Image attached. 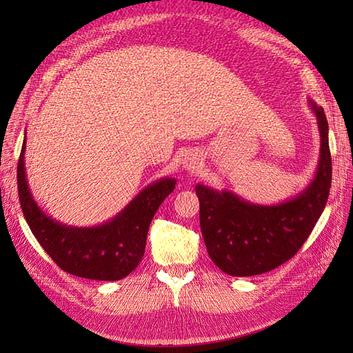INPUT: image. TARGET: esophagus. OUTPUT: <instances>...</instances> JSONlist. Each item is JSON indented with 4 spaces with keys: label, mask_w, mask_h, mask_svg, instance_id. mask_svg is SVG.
Returning <instances> with one entry per match:
<instances>
[{
    "label": "esophagus",
    "mask_w": 353,
    "mask_h": 353,
    "mask_svg": "<svg viewBox=\"0 0 353 353\" xmlns=\"http://www.w3.org/2000/svg\"><path fill=\"white\" fill-rule=\"evenodd\" d=\"M183 167L190 171H197L200 168V159L197 154L190 153L183 157Z\"/></svg>",
    "instance_id": "esophagus-1"
}]
</instances>
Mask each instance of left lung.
<instances>
[{"label": "left lung", "mask_w": 353, "mask_h": 353, "mask_svg": "<svg viewBox=\"0 0 353 353\" xmlns=\"http://www.w3.org/2000/svg\"><path fill=\"white\" fill-rule=\"evenodd\" d=\"M311 109L320 132V161L312 182L299 196L262 206L229 191L196 186L206 250L224 273L244 277L282 265L299 252L323 212L332 179L329 127L323 108L311 101Z\"/></svg>", "instance_id": "left-lung-1"}]
</instances>
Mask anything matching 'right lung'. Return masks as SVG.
<instances>
[{
    "label": "right lung",
    "instance_id": "1",
    "mask_svg": "<svg viewBox=\"0 0 353 353\" xmlns=\"http://www.w3.org/2000/svg\"><path fill=\"white\" fill-rule=\"evenodd\" d=\"M26 139L18 161V192L33 235L63 272L94 281H119L144 256L150 223L176 188L174 179H161L142 190L110 221L95 228H72L51 219L30 192L24 167Z\"/></svg>",
    "mask_w": 353,
    "mask_h": 353
}]
</instances>
